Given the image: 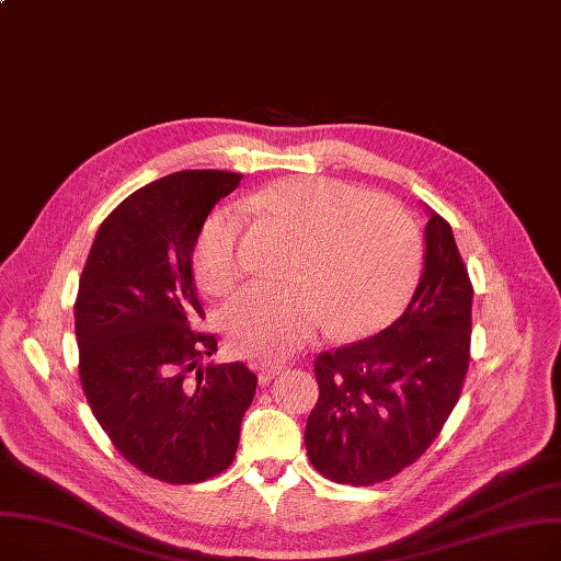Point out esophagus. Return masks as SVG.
Listing matches in <instances>:
<instances>
[{
	"label": "esophagus",
	"instance_id": "1",
	"mask_svg": "<svg viewBox=\"0 0 561 561\" xmlns=\"http://www.w3.org/2000/svg\"><path fill=\"white\" fill-rule=\"evenodd\" d=\"M259 380L265 385V382H271L279 371H282V367L279 364H267V362H263V364H259Z\"/></svg>",
	"mask_w": 561,
	"mask_h": 561
}]
</instances>
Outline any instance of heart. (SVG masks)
Here are the masks:
<instances>
[{
	"mask_svg": "<svg viewBox=\"0 0 561 561\" xmlns=\"http://www.w3.org/2000/svg\"><path fill=\"white\" fill-rule=\"evenodd\" d=\"M271 215L298 238L286 267L288 286L250 284L236 294L222 321L238 355L286 357L321 330L359 336L399 313L417 284L422 240L410 213L392 197L332 179H284L242 202ZM245 213L213 210L194 242L199 284L225 296L245 273Z\"/></svg>",
	"mask_w": 561,
	"mask_h": 561,
	"instance_id": "1",
	"label": "heart"
}]
</instances>
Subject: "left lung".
I'll list each match as a JSON object with an SVG mask.
<instances>
[{"label":"left lung","mask_w":561,"mask_h":561,"mask_svg":"<svg viewBox=\"0 0 561 561\" xmlns=\"http://www.w3.org/2000/svg\"><path fill=\"white\" fill-rule=\"evenodd\" d=\"M424 273L399 319L313 362L305 428L311 466L336 483L371 485L412 466L443 431L470 364L472 284L449 222L428 210Z\"/></svg>","instance_id":"left-lung-1"}]
</instances>
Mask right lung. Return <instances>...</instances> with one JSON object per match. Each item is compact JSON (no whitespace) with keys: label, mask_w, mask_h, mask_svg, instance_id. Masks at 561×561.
<instances>
[{"label":"right lung","mask_w":561,"mask_h":561,"mask_svg":"<svg viewBox=\"0 0 561 561\" xmlns=\"http://www.w3.org/2000/svg\"><path fill=\"white\" fill-rule=\"evenodd\" d=\"M240 174L194 169L139 187L93 238L76 300L84 397L128 462L167 483H199L236 458L256 376L199 332L194 242ZM195 371L194 377L186 374Z\"/></svg>","instance_id":"right-lung-1"}]
</instances>
